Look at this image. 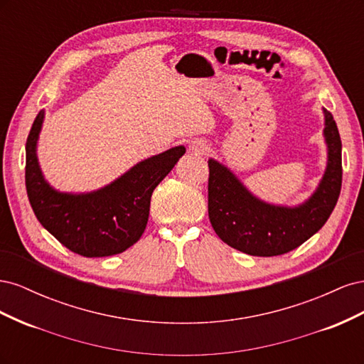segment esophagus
<instances>
[{
    "label": "esophagus",
    "mask_w": 364,
    "mask_h": 364,
    "mask_svg": "<svg viewBox=\"0 0 364 364\" xmlns=\"http://www.w3.org/2000/svg\"><path fill=\"white\" fill-rule=\"evenodd\" d=\"M190 149H191L194 153H197V155H203V153H206V151L209 150L206 142H205V141H200V139L193 141L191 144H190Z\"/></svg>",
    "instance_id": "esophagus-1"
}]
</instances>
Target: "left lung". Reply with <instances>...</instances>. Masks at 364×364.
Returning <instances> with one entry per match:
<instances>
[{
	"instance_id": "8db88e82",
	"label": "left lung",
	"mask_w": 364,
	"mask_h": 364,
	"mask_svg": "<svg viewBox=\"0 0 364 364\" xmlns=\"http://www.w3.org/2000/svg\"><path fill=\"white\" fill-rule=\"evenodd\" d=\"M323 114L326 170L317 190L302 205L262 202L228 167L208 161L209 222L228 246L253 257H277L299 247L326 223L341 190V139L331 112L323 109Z\"/></svg>"
}]
</instances>
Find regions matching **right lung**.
Segmentation results:
<instances>
[{"mask_svg":"<svg viewBox=\"0 0 364 364\" xmlns=\"http://www.w3.org/2000/svg\"><path fill=\"white\" fill-rule=\"evenodd\" d=\"M41 111L26 144V188L41 225L71 252L86 258L111 257L134 246L147 226L151 193L185 153L173 147L141 161L121 178L92 193H59L43 179L36 144Z\"/></svg>","mask_w":364,"mask_h":364,"instance_id":"right-lung-1","label":"right lung"}]
</instances>
